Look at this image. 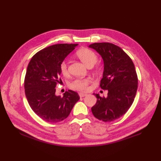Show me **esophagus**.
<instances>
[{"mask_svg":"<svg viewBox=\"0 0 161 161\" xmlns=\"http://www.w3.org/2000/svg\"><path fill=\"white\" fill-rule=\"evenodd\" d=\"M79 95H80V97H85V96H86L87 94L83 93H79Z\"/></svg>","mask_w":161,"mask_h":161,"instance_id":"esophagus-1","label":"esophagus"}]
</instances>
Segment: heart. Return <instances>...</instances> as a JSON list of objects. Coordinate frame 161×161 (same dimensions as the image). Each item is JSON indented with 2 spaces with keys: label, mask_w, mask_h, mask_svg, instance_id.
<instances>
[{
  "label": "heart",
  "mask_w": 161,
  "mask_h": 161,
  "mask_svg": "<svg viewBox=\"0 0 161 161\" xmlns=\"http://www.w3.org/2000/svg\"><path fill=\"white\" fill-rule=\"evenodd\" d=\"M76 55L88 67L93 66L97 62V55L93 50L88 48H81L77 51ZM59 70L64 76L68 75V65L66 61H62L59 64ZM90 78H77L70 83V88L79 91H86L91 83Z\"/></svg>",
  "instance_id": "heart-1"
}]
</instances>
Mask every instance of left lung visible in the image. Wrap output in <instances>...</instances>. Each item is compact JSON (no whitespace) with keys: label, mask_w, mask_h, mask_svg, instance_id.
Masks as SVG:
<instances>
[{"label":"left lung","mask_w":161,"mask_h":161,"mask_svg":"<svg viewBox=\"0 0 161 161\" xmlns=\"http://www.w3.org/2000/svg\"><path fill=\"white\" fill-rule=\"evenodd\" d=\"M89 47L104 60V70L100 86L108 91L107 97L95 95L97 102L91 111L100 120L114 121L125 114L134 101L138 88L134 64L128 54L114 43H94Z\"/></svg>","instance_id":"1"}]
</instances>
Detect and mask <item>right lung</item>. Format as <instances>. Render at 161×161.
Segmentation results:
<instances>
[{"mask_svg": "<svg viewBox=\"0 0 161 161\" xmlns=\"http://www.w3.org/2000/svg\"><path fill=\"white\" fill-rule=\"evenodd\" d=\"M77 44L59 43L43 48L34 55L27 68L24 88L33 111L43 120L58 122L66 119L80 100L75 91L68 90L64 96L55 95L60 83L59 64Z\"/></svg>", "mask_w": 161, "mask_h": 161, "instance_id": "right-lung-1", "label": "right lung"}]
</instances>
